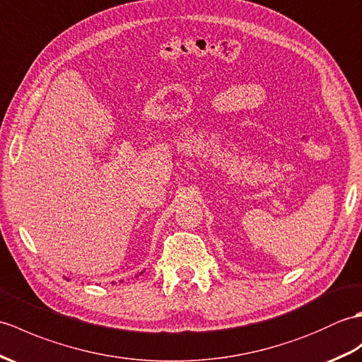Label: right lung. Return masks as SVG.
<instances>
[{"label":"right lung","mask_w":362,"mask_h":362,"mask_svg":"<svg viewBox=\"0 0 362 362\" xmlns=\"http://www.w3.org/2000/svg\"><path fill=\"white\" fill-rule=\"evenodd\" d=\"M141 274H142V272H141Z\"/></svg>","instance_id":"add662e5"}]
</instances>
